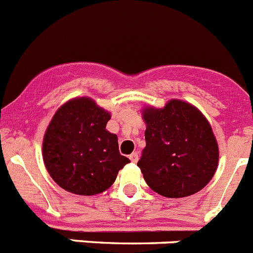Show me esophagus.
Segmentation results:
<instances>
[{
	"instance_id": "obj_1",
	"label": "esophagus",
	"mask_w": 253,
	"mask_h": 253,
	"mask_svg": "<svg viewBox=\"0 0 253 253\" xmlns=\"http://www.w3.org/2000/svg\"><path fill=\"white\" fill-rule=\"evenodd\" d=\"M129 158H130V161L133 163H135L138 161V153L137 152H133V153L130 154V156H129Z\"/></svg>"
}]
</instances>
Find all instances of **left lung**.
I'll return each instance as SVG.
<instances>
[{
	"label": "left lung",
	"mask_w": 253,
	"mask_h": 253,
	"mask_svg": "<svg viewBox=\"0 0 253 253\" xmlns=\"http://www.w3.org/2000/svg\"><path fill=\"white\" fill-rule=\"evenodd\" d=\"M146 148L138 161L153 191L166 198L198 193L211 180L219 152L211 126L193 105L171 100L163 109L147 107Z\"/></svg>",
	"instance_id": "obj_1"
}]
</instances>
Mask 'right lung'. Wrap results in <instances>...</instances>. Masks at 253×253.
Returning a JSON list of instances; mask_svg holds the SVG:
<instances>
[{
  "mask_svg": "<svg viewBox=\"0 0 253 253\" xmlns=\"http://www.w3.org/2000/svg\"><path fill=\"white\" fill-rule=\"evenodd\" d=\"M110 114L91 99L66 102L54 114L43 140V158L51 178L77 195H95L115 181L129 158L118 137L106 130Z\"/></svg>",
  "mask_w": 253,
  "mask_h": 253,
  "instance_id": "right-lung-1",
  "label": "right lung"
}]
</instances>
